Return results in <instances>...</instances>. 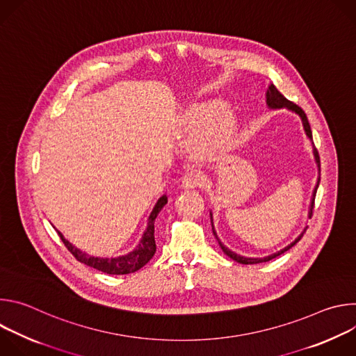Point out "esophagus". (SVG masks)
<instances>
[{
	"mask_svg": "<svg viewBox=\"0 0 356 356\" xmlns=\"http://www.w3.org/2000/svg\"><path fill=\"white\" fill-rule=\"evenodd\" d=\"M204 181V176L198 170H190L183 176V187L184 188H194L202 184Z\"/></svg>",
	"mask_w": 356,
	"mask_h": 356,
	"instance_id": "esophagus-1",
	"label": "esophagus"
}]
</instances>
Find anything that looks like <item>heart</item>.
<instances>
[{"label": "heart", "mask_w": 356, "mask_h": 356, "mask_svg": "<svg viewBox=\"0 0 356 356\" xmlns=\"http://www.w3.org/2000/svg\"><path fill=\"white\" fill-rule=\"evenodd\" d=\"M214 109V104H197L188 110L186 121L191 127H198L210 119L204 132V140L209 145H221L231 138L235 129L236 117L234 110L228 106H221L216 112Z\"/></svg>", "instance_id": "heart-1"}]
</instances>
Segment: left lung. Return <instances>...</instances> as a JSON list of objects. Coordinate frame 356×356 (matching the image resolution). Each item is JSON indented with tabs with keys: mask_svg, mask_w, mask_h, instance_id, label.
I'll list each match as a JSON object with an SVG mask.
<instances>
[{
	"mask_svg": "<svg viewBox=\"0 0 356 356\" xmlns=\"http://www.w3.org/2000/svg\"><path fill=\"white\" fill-rule=\"evenodd\" d=\"M266 103H268V106L270 107V108H289V110H291V111H294V113H297L300 117H301V120H302V125H304V129H306V134H307V136L310 138V139H313V132H312V128H310V122H309V120H307V115H306V113L302 111V108L301 107H298L297 104H294V103H291V101H289L277 88H276V86L275 84H269V87H268V91H266ZM314 156H316V161H317V163H318V166H320V155H318V150H317V147H314ZM318 184H320V179H318V181H317V186H316V188H314V193H313V200H312V207H310V218H312V216H313V210H314V200H316V193H317V188H318ZM211 227H213V232H214V235H216V238H217V241H218V243H220V246H221V249L224 250V253L227 257H229L232 261H235V262H238V264H242V265H255V264H262V262H269L270 259H273V258H276V257H279V255H282V253H284L286 250H289L291 246H294L300 239H301V236L304 235V232L307 231V228L304 229L302 232H301V235L294 241V242H291L289 246H286L284 249H282V250H279L277 253H273V255H270V257H266V258H245V257H241V255H236V253H234L232 250H229L228 248H225L222 243H221V241L218 239V236H217V234H216V231H214V225H213V217H211Z\"/></svg>",
	"mask_w": 356,
	"mask_h": 356,
	"instance_id": "obj_1",
	"label": "left lung"
}]
</instances>
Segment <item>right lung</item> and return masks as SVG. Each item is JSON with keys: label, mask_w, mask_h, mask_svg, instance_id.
Here are the masks:
<instances>
[{"label": "right lung", "mask_w": 356, "mask_h": 356, "mask_svg": "<svg viewBox=\"0 0 356 356\" xmlns=\"http://www.w3.org/2000/svg\"><path fill=\"white\" fill-rule=\"evenodd\" d=\"M168 202V197L162 195L156 206L154 209V211L150 213L149 216V222H147V228L143 232V236L139 242V245L136 246L135 250L129 252L128 255L125 257H118V258H94V257H88L87 253L79 250L77 248H74L67 239H65V236L58 231L60 239L63 241L65 246L69 249V252L81 264L91 266L97 270H101L108 275H128V273H134L136 270H139L142 266H145L152 257L155 255L156 252V243H155V220L158 217V214L161 213V210L165 207V204Z\"/></svg>", "instance_id": "add662e5"}]
</instances>
